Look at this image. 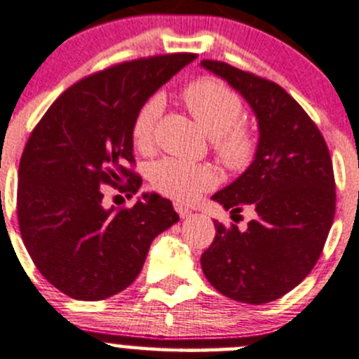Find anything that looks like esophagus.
Segmentation results:
<instances>
[{
	"label": "esophagus",
	"instance_id": "obj_1",
	"mask_svg": "<svg viewBox=\"0 0 359 359\" xmlns=\"http://www.w3.org/2000/svg\"><path fill=\"white\" fill-rule=\"evenodd\" d=\"M175 209H176V212H178V215H180V218H188V216H190L191 215V211H190V209H188V208H183V205H181V204H176L175 205Z\"/></svg>",
	"mask_w": 359,
	"mask_h": 359
}]
</instances>
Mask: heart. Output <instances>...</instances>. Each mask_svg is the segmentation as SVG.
<instances>
[{
  "instance_id": "b5f03b06",
  "label": "heart",
  "mask_w": 359,
  "mask_h": 359,
  "mask_svg": "<svg viewBox=\"0 0 359 359\" xmlns=\"http://www.w3.org/2000/svg\"><path fill=\"white\" fill-rule=\"evenodd\" d=\"M184 104L197 122L211 136L216 158L229 171L239 172L250 168L258 150L253 127L243 120L244 104L237 92L223 81L202 76L188 83L181 92ZM162 99L151 95L141 104L130 126V140L136 150H151L155 141ZM150 181L158 194L178 202H191L218 183L215 169L205 164H190L178 158H162L150 168Z\"/></svg>"
}]
</instances>
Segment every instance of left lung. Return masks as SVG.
<instances>
[{"label": "left lung", "mask_w": 359, "mask_h": 359, "mask_svg": "<svg viewBox=\"0 0 359 359\" xmlns=\"http://www.w3.org/2000/svg\"><path fill=\"white\" fill-rule=\"evenodd\" d=\"M201 64L246 97L260 126L253 164L212 195L233 216L251 208L255 219L246 230L215 222L202 271L222 295L267 304L300 285L321 257L335 216L332 157L321 130L281 85L222 60Z\"/></svg>", "instance_id": "1"}]
</instances>
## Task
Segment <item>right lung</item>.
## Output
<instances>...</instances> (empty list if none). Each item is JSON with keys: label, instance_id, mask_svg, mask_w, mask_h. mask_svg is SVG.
Here are the masks:
<instances>
[{"label": "right lung", "instance_id": "add662e5", "mask_svg": "<svg viewBox=\"0 0 359 359\" xmlns=\"http://www.w3.org/2000/svg\"><path fill=\"white\" fill-rule=\"evenodd\" d=\"M195 57L151 55L95 71L64 90L31 133L17 184L20 236L41 276L71 299L102 300L133 285L151 241L178 222L157 194L104 209L102 184L136 194L134 115Z\"/></svg>", "mask_w": 359, "mask_h": 359}]
</instances>
